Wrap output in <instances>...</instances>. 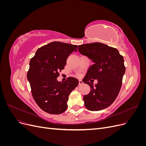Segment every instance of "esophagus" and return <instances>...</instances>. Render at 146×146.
Instances as JSON below:
<instances>
[{"instance_id": "obj_1", "label": "esophagus", "mask_w": 146, "mask_h": 146, "mask_svg": "<svg viewBox=\"0 0 146 146\" xmlns=\"http://www.w3.org/2000/svg\"><path fill=\"white\" fill-rule=\"evenodd\" d=\"M83 82L82 80H79V82H78V85L79 86L83 85Z\"/></svg>"}]
</instances>
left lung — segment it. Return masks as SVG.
Returning <instances> with one entry per match:
<instances>
[{
    "label": "left lung",
    "mask_w": 146,
    "mask_h": 146,
    "mask_svg": "<svg viewBox=\"0 0 146 146\" xmlns=\"http://www.w3.org/2000/svg\"><path fill=\"white\" fill-rule=\"evenodd\" d=\"M78 51L94 63L82 80L91 88L90 93L83 96L86 108L91 111L107 108L116 99L122 86L125 72L123 56L116 48L100 42L80 45ZM93 79L98 82L94 86L90 82Z\"/></svg>",
    "instance_id": "obj_1"
}]
</instances>
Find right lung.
<instances>
[{
    "label": "right lung",
    "mask_w": 146,
    "mask_h": 146,
    "mask_svg": "<svg viewBox=\"0 0 146 146\" xmlns=\"http://www.w3.org/2000/svg\"><path fill=\"white\" fill-rule=\"evenodd\" d=\"M77 45L52 42L39 48L30 61L27 75L33 98L39 107L49 114H59L68 108L69 96L78 80L68 77L64 82L57 80L58 72L64 69L69 55L77 51Z\"/></svg>",
    "instance_id": "right-lung-1"
}]
</instances>
